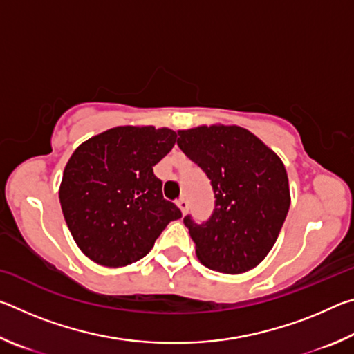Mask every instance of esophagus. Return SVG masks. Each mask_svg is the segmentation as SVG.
I'll list each match as a JSON object with an SVG mask.
<instances>
[{
	"instance_id": "1",
	"label": "esophagus",
	"mask_w": 354,
	"mask_h": 354,
	"mask_svg": "<svg viewBox=\"0 0 354 354\" xmlns=\"http://www.w3.org/2000/svg\"><path fill=\"white\" fill-rule=\"evenodd\" d=\"M176 205H178L179 209H181L183 214L187 212V209H189V201H187V198H184V196H183V198H179V200L176 201Z\"/></svg>"
}]
</instances>
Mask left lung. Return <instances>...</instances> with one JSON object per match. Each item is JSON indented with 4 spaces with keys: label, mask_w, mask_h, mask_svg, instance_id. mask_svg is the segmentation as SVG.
Wrapping results in <instances>:
<instances>
[{
    "label": "left lung",
    "mask_w": 354,
    "mask_h": 354,
    "mask_svg": "<svg viewBox=\"0 0 354 354\" xmlns=\"http://www.w3.org/2000/svg\"><path fill=\"white\" fill-rule=\"evenodd\" d=\"M178 147L211 179L215 207L207 221L184 225L196 257L211 270L245 273L263 261L289 212L284 164L248 129L225 124L178 131Z\"/></svg>",
    "instance_id": "8db88e82"
}]
</instances>
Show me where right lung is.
<instances>
[{"instance_id":"obj_1","label":"right lung","mask_w":354,"mask_h":354,"mask_svg":"<svg viewBox=\"0 0 354 354\" xmlns=\"http://www.w3.org/2000/svg\"><path fill=\"white\" fill-rule=\"evenodd\" d=\"M169 128L117 127L81 143L65 165L59 200L80 250L104 267L149 253L181 211L162 195L153 167L175 147Z\"/></svg>"}]
</instances>
